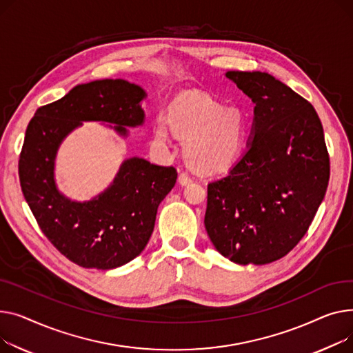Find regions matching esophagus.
<instances>
[{
	"instance_id": "esophagus-1",
	"label": "esophagus",
	"mask_w": 353,
	"mask_h": 353,
	"mask_svg": "<svg viewBox=\"0 0 353 353\" xmlns=\"http://www.w3.org/2000/svg\"><path fill=\"white\" fill-rule=\"evenodd\" d=\"M178 181L181 185H188L190 182H192V176L188 172H181Z\"/></svg>"
}]
</instances>
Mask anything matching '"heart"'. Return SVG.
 Segmentation results:
<instances>
[{"instance_id": "b5f03b06", "label": "heart", "mask_w": 353, "mask_h": 353, "mask_svg": "<svg viewBox=\"0 0 353 353\" xmlns=\"http://www.w3.org/2000/svg\"><path fill=\"white\" fill-rule=\"evenodd\" d=\"M170 121L185 139V157L203 174L228 170L238 158L246 138L242 114L223 108L219 102L198 94L178 98L170 110ZM155 139L167 143L171 137L168 118L159 114L155 121Z\"/></svg>"}]
</instances>
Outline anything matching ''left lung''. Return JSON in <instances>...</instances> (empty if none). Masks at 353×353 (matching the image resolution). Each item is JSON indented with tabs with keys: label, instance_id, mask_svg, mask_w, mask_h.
<instances>
[{
	"label": "left lung",
	"instance_id": "8db88e82",
	"mask_svg": "<svg viewBox=\"0 0 353 353\" xmlns=\"http://www.w3.org/2000/svg\"><path fill=\"white\" fill-rule=\"evenodd\" d=\"M255 103L251 142L230 174L208 183L205 230L239 265L291 252L312 223L329 182L321 119L305 98L266 72L225 74Z\"/></svg>",
	"mask_w": 353,
	"mask_h": 353
}]
</instances>
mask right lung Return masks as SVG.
Instances as JSON below:
<instances>
[{"mask_svg":"<svg viewBox=\"0 0 353 353\" xmlns=\"http://www.w3.org/2000/svg\"><path fill=\"white\" fill-rule=\"evenodd\" d=\"M145 91L125 79H101L74 87L65 97L39 107L30 121L18 161L19 183L41 231L57 250L82 268L107 271L137 258L154 231L157 210L176 182L174 167L142 158L123 161L108 188L87 202L62 195L54 163L59 143L82 121L125 127L143 122Z\"/></svg>","mask_w":353,"mask_h":353,"instance_id":"obj_1","label":"right lung"}]
</instances>
